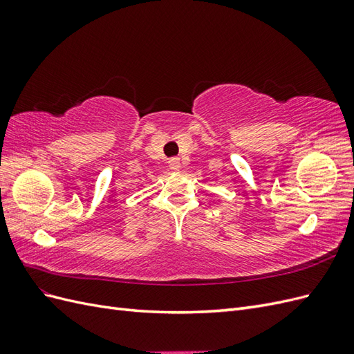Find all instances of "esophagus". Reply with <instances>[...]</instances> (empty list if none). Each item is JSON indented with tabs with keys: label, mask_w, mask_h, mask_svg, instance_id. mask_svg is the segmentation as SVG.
Masks as SVG:
<instances>
[{
	"label": "esophagus",
	"mask_w": 354,
	"mask_h": 354,
	"mask_svg": "<svg viewBox=\"0 0 354 354\" xmlns=\"http://www.w3.org/2000/svg\"><path fill=\"white\" fill-rule=\"evenodd\" d=\"M168 165H169L171 169H178V167H180V159H178V158H171V159L168 160Z\"/></svg>",
	"instance_id": "esophagus-1"
}]
</instances>
